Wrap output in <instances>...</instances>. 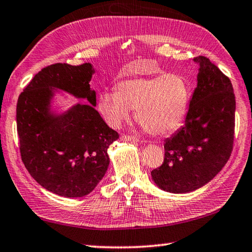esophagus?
<instances>
[{
  "label": "esophagus",
  "instance_id": "esophagus-1",
  "mask_svg": "<svg viewBox=\"0 0 252 252\" xmlns=\"http://www.w3.org/2000/svg\"><path fill=\"white\" fill-rule=\"evenodd\" d=\"M121 139L123 141H131V142H138L139 139L133 137V135H126V134H123Z\"/></svg>",
  "mask_w": 252,
  "mask_h": 252
}]
</instances>
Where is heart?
<instances>
[{
	"label": "heart",
	"instance_id": "obj_1",
	"mask_svg": "<svg viewBox=\"0 0 252 252\" xmlns=\"http://www.w3.org/2000/svg\"><path fill=\"white\" fill-rule=\"evenodd\" d=\"M191 85L179 74L134 77L118 84L117 91L99 94L98 110L112 126H120L135 110V119L153 135L176 131L185 120Z\"/></svg>",
	"mask_w": 252,
	"mask_h": 252
}]
</instances>
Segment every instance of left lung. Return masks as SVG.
I'll return each mask as SVG.
<instances>
[{
  "label": "left lung",
  "mask_w": 252,
  "mask_h": 252,
  "mask_svg": "<svg viewBox=\"0 0 252 252\" xmlns=\"http://www.w3.org/2000/svg\"><path fill=\"white\" fill-rule=\"evenodd\" d=\"M197 86L185 126L167 138L165 158L151 177L169 193H189L217 176L233 148L235 97L229 77L209 58L198 56Z\"/></svg>",
  "instance_id": "8db88e82"
}]
</instances>
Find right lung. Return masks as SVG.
<instances>
[{"mask_svg":"<svg viewBox=\"0 0 252 252\" xmlns=\"http://www.w3.org/2000/svg\"><path fill=\"white\" fill-rule=\"evenodd\" d=\"M94 71L90 63L47 66L18 99L22 161L39 185L59 196L90 194L109 167L107 148L119 138L95 110L96 93L90 86ZM57 89L86 98L91 104L76 105L56 115L51 111V99Z\"/></svg>","mask_w":252,"mask_h":252,"instance_id":"1","label":"right lung"}]
</instances>
